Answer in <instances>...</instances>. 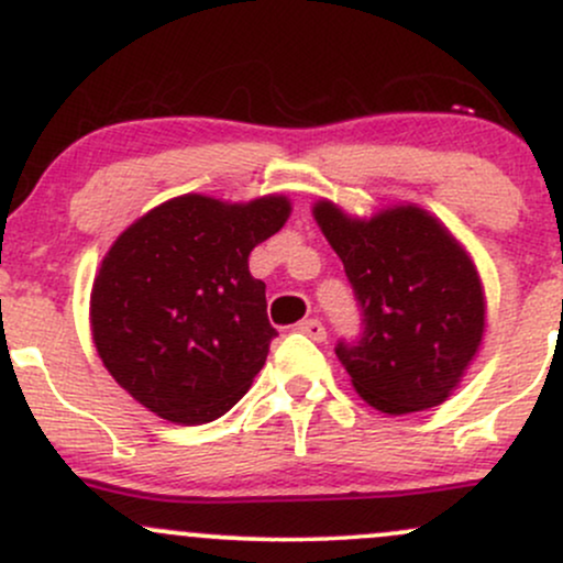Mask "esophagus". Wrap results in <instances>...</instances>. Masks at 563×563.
<instances>
[{"instance_id":"1","label":"esophagus","mask_w":563,"mask_h":563,"mask_svg":"<svg viewBox=\"0 0 563 563\" xmlns=\"http://www.w3.org/2000/svg\"><path fill=\"white\" fill-rule=\"evenodd\" d=\"M296 331L303 333V335H309V339H312V341H325L328 339L325 325H322L320 320H301L299 325H296Z\"/></svg>"}]
</instances>
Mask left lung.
Segmentation results:
<instances>
[{
    "instance_id": "obj_1",
    "label": "left lung",
    "mask_w": 563,
    "mask_h": 563,
    "mask_svg": "<svg viewBox=\"0 0 563 563\" xmlns=\"http://www.w3.org/2000/svg\"><path fill=\"white\" fill-rule=\"evenodd\" d=\"M314 219L360 307V333L335 344L354 389L391 416L444 402L484 333L479 275L466 251L416 206L360 222L320 200Z\"/></svg>"
}]
</instances>
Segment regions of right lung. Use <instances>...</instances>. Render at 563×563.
Masks as SVG:
<instances>
[{
	"label": "right lung",
	"mask_w": 563,
	"mask_h": 563,
	"mask_svg": "<svg viewBox=\"0 0 563 563\" xmlns=\"http://www.w3.org/2000/svg\"><path fill=\"white\" fill-rule=\"evenodd\" d=\"M283 196H183L121 232L92 288L102 365L172 423L224 416L249 391L277 331L249 254L286 224Z\"/></svg>",
	"instance_id": "1"
}]
</instances>
